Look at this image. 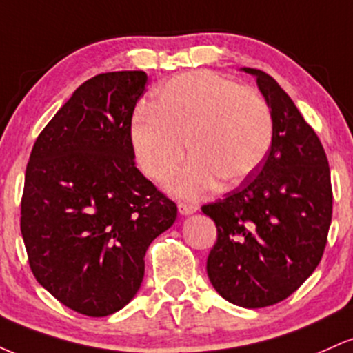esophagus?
<instances>
[{
    "instance_id": "1",
    "label": "esophagus",
    "mask_w": 353,
    "mask_h": 353,
    "mask_svg": "<svg viewBox=\"0 0 353 353\" xmlns=\"http://www.w3.org/2000/svg\"><path fill=\"white\" fill-rule=\"evenodd\" d=\"M179 214L181 216H190V214H194L197 210V205H192V204H184V202H181L179 205Z\"/></svg>"
}]
</instances>
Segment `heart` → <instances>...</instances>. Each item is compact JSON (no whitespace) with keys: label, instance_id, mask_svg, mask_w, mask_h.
I'll use <instances>...</instances> for the list:
<instances>
[{"label":"heart","instance_id":"b5f03b06","mask_svg":"<svg viewBox=\"0 0 353 353\" xmlns=\"http://www.w3.org/2000/svg\"><path fill=\"white\" fill-rule=\"evenodd\" d=\"M274 117L252 88L210 71L182 72L157 88L151 106L131 124V143L141 171L168 179L185 156H192L168 190L197 199L217 179L237 185L261 168L270 151Z\"/></svg>","mask_w":353,"mask_h":353}]
</instances>
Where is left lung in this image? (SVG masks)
<instances>
[{
    "instance_id": "1",
    "label": "left lung",
    "mask_w": 353,
    "mask_h": 353,
    "mask_svg": "<svg viewBox=\"0 0 353 353\" xmlns=\"http://www.w3.org/2000/svg\"><path fill=\"white\" fill-rule=\"evenodd\" d=\"M255 76L274 117L259 171L224 199L202 205L216 222L209 281L225 301L261 309L294 294L322 259L332 221L330 169L322 143L272 76Z\"/></svg>"
}]
</instances>
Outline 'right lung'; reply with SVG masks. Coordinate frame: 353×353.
<instances>
[{"instance_id": "right-lung-1", "label": "right lung", "mask_w": 353, "mask_h": 353, "mask_svg": "<svg viewBox=\"0 0 353 353\" xmlns=\"http://www.w3.org/2000/svg\"><path fill=\"white\" fill-rule=\"evenodd\" d=\"M144 71L88 79L38 136L24 176L21 234L36 281L71 310L128 305L144 255L177 205L136 168L131 121Z\"/></svg>"}]
</instances>
